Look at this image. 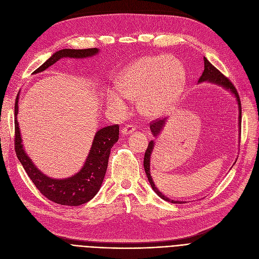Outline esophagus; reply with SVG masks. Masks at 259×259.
<instances>
[{
  "mask_svg": "<svg viewBox=\"0 0 259 259\" xmlns=\"http://www.w3.org/2000/svg\"><path fill=\"white\" fill-rule=\"evenodd\" d=\"M134 131H136V127H134L133 125H126L121 129V133L125 134V136H128V134H131Z\"/></svg>",
  "mask_w": 259,
  "mask_h": 259,
  "instance_id": "1",
  "label": "esophagus"
}]
</instances>
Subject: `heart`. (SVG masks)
<instances>
[{"instance_id":"1","label":"heart","mask_w":259,"mask_h":259,"mask_svg":"<svg viewBox=\"0 0 259 259\" xmlns=\"http://www.w3.org/2000/svg\"><path fill=\"white\" fill-rule=\"evenodd\" d=\"M184 83L181 63L168 56H150L130 64L119 76L118 85L109 90L106 100L110 108L123 112L129 98L140 97L142 113L154 117L174 105Z\"/></svg>"}]
</instances>
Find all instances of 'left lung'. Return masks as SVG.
Wrapping results in <instances>:
<instances>
[{
  "label": "left lung",
  "instance_id": "1",
  "mask_svg": "<svg viewBox=\"0 0 259 259\" xmlns=\"http://www.w3.org/2000/svg\"><path fill=\"white\" fill-rule=\"evenodd\" d=\"M204 81L212 83V84H216V85H219V87L223 88L224 90H227V91H229L232 95H234L236 100H237V105H238V112H239V113H238V127H239V131H240V129H241V104H240L239 95H238L237 91H236L235 87L232 84V82L228 79V78L224 76L223 74H221L216 69V67L213 66L205 57H204V71H203V73H202V75L200 76L198 82L201 83V82H204ZM166 121H167V118H163V119H156V120H154L153 122L150 123V130H151V133H152L153 137L157 138V137L160 136V133L164 129V126H165ZM153 149H154V141H150V143L148 145V148H147V150H146L145 156H144L145 172H146V175H147L148 181H149L152 189L154 190L155 194L157 196L161 197L165 201L171 202V203H178V204L184 203L183 201H175V200H171L169 198H167L166 196H164L160 192L159 189L155 187L154 182H153V180H152V177L150 175V160H151V154H152Z\"/></svg>",
  "mask_w": 259,
  "mask_h": 259
}]
</instances>
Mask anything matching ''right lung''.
Instances as JSON below:
<instances>
[{"label": "right lung", "mask_w": 259, "mask_h": 259, "mask_svg": "<svg viewBox=\"0 0 259 259\" xmlns=\"http://www.w3.org/2000/svg\"><path fill=\"white\" fill-rule=\"evenodd\" d=\"M99 53L98 49L72 50L63 49L54 53L32 74L41 73L54 63L62 58L83 59L93 57ZM19 111V94L15 104V149L19 161L30 178L32 183L40 190V193L49 200L61 205L78 206L87 203L95 197L103 184L107 171L109 155L111 148L118 141V125L107 126L98 130L93 139L91 149L87 156L81 169L72 177L64 179H53L44 175L39 168L32 163L27 155L22 138L19 122L17 119Z\"/></svg>", "instance_id": "add662e5"}]
</instances>
